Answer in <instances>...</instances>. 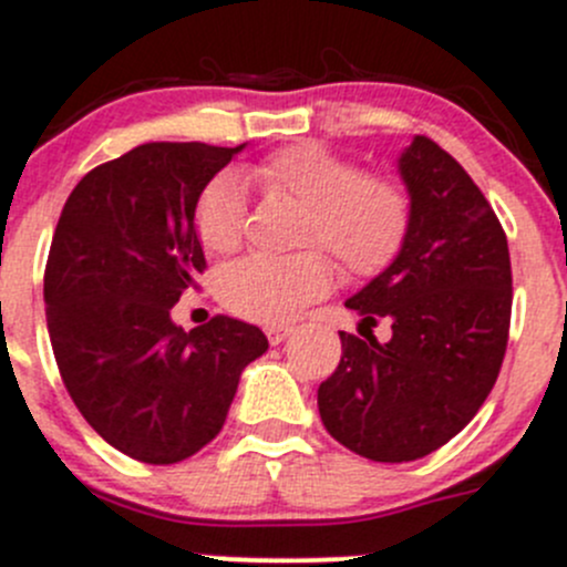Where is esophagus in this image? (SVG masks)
Wrapping results in <instances>:
<instances>
[{
  "instance_id": "34e87169",
  "label": "esophagus",
  "mask_w": 567,
  "mask_h": 567,
  "mask_svg": "<svg viewBox=\"0 0 567 567\" xmlns=\"http://www.w3.org/2000/svg\"><path fill=\"white\" fill-rule=\"evenodd\" d=\"M267 339H270V344H281L291 336V324H270V328L265 330Z\"/></svg>"
}]
</instances>
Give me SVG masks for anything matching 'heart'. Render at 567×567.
<instances>
[{"label": "heart", "mask_w": 567, "mask_h": 567, "mask_svg": "<svg viewBox=\"0 0 567 567\" xmlns=\"http://www.w3.org/2000/svg\"><path fill=\"white\" fill-rule=\"evenodd\" d=\"M267 195L302 206V245H324L350 276H374L394 261L411 226L400 184L363 176L355 162L313 143L291 145L245 171ZM245 182L220 173L195 209V231L209 254H231L243 239ZM336 267L322 250L272 259L245 256L223 267L217 291L226 308L254 322H284L333 286Z\"/></svg>", "instance_id": "heart-1"}]
</instances>
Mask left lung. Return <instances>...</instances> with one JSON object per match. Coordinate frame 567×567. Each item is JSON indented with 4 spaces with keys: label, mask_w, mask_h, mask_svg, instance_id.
Here are the masks:
<instances>
[{
    "label": "left lung",
    "mask_w": 567,
    "mask_h": 567,
    "mask_svg": "<svg viewBox=\"0 0 567 567\" xmlns=\"http://www.w3.org/2000/svg\"><path fill=\"white\" fill-rule=\"evenodd\" d=\"M411 200L400 254L344 302L392 339L341 336V361L319 385L324 430L355 455L408 463L455 439L491 394L507 350L513 276L507 237L466 171L433 140L396 159Z\"/></svg>",
    "instance_id": "8db88e82"
}]
</instances>
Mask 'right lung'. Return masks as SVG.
Here are the masks:
<instances>
[{
	"label": "right lung",
	"instance_id": "obj_1",
	"mask_svg": "<svg viewBox=\"0 0 567 567\" xmlns=\"http://www.w3.org/2000/svg\"><path fill=\"white\" fill-rule=\"evenodd\" d=\"M245 145H137L87 173L54 228L43 300L60 374L87 424L134 461L204 450L270 347L239 319L184 330L171 317L206 265L200 193Z\"/></svg>",
	"mask_w": 567,
	"mask_h": 567
}]
</instances>
